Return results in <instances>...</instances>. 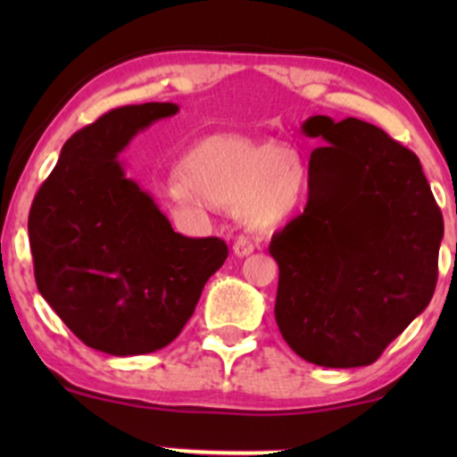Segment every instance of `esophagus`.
Segmentation results:
<instances>
[{
	"label": "esophagus",
	"instance_id": "esophagus-1",
	"mask_svg": "<svg viewBox=\"0 0 457 457\" xmlns=\"http://www.w3.org/2000/svg\"><path fill=\"white\" fill-rule=\"evenodd\" d=\"M253 251H255L253 240L246 238V236H238V238L234 240V253L238 255V258H246V255H251Z\"/></svg>",
	"mask_w": 457,
	"mask_h": 457
}]
</instances>
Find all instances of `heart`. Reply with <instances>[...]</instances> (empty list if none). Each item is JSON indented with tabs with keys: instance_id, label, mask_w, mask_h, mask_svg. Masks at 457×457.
Returning <instances> with one entry per match:
<instances>
[{
	"instance_id": "obj_1",
	"label": "heart",
	"mask_w": 457,
	"mask_h": 457,
	"mask_svg": "<svg viewBox=\"0 0 457 457\" xmlns=\"http://www.w3.org/2000/svg\"><path fill=\"white\" fill-rule=\"evenodd\" d=\"M305 193V167L295 150L234 135H212L193 145L180 162V180L167 187L176 206L193 208L204 197L260 225L286 221Z\"/></svg>"
}]
</instances>
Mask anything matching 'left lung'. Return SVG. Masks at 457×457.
Here are the masks:
<instances>
[{"instance_id": "1", "label": "left lung", "mask_w": 457, "mask_h": 457, "mask_svg": "<svg viewBox=\"0 0 457 457\" xmlns=\"http://www.w3.org/2000/svg\"><path fill=\"white\" fill-rule=\"evenodd\" d=\"M313 188L270 240L275 320L298 356L322 367L374 363L429 305L443 214L417 154L363 120L312 115Z\"/></svg>"}]
</instances>
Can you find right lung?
Here are the masks:
<instances>
[{
    "mask_svg": "<svg viewBox=\"0 0 457 457\" xmlns=\"http://www.w3.org/2000/svg\"><path fill=\"white\" fill-rule=\"evenodd\" d=\"M174 103L112 109L66 141L29 211L40 295L94 350L113 356L165 348L223 266L221 238H187L118 159Z\"/></svg>",
    "mask_w": 457,
    "mask_h": 457,
    "instance_id": "right-lung-1",
    "label": "right lung"
}]
</instances>
